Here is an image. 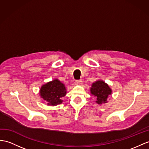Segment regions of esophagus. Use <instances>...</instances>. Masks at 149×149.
I'll return each instance as SVG.
<instances>
[{
    "mask_svg": "<svg viewBox=\"0 0 149 149\" xmlns=\"http://www.w3.org/2000/svg\"><path fill=\"white\" fill-rule=\"evenodd\" d=\"M82 83L83 82L81 79H78V80H76L74 81V84L77 85H82Z\"/></svg>",
    "mask_w": 149,
    "mask_h": 149,
    "instance_id": "1",
    "label": "esophagus"
}]
</instances>
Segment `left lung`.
<instances>
[{
    "label": "left lung",
    "mask_w": 149,
    "mask_h": 149,
    "mask_svg": "<svg viewBox=\"0 0 149 149\" xmlns=\"http://www.w3.org/2000/svg\"><path fill=\"white\" fill-rule=\"evenodd\" d=\"M90 92L92 95L97 97L96 102L102 104L107 102L108 96L111 94V89L103 81H97L92 84Z\"/></svg>",
    "instance_id": "obj_1"
}]
</instances>
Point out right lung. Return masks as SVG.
Returning <instances> with one entry per match:
<instances>
[{"mask_svg": "<svg viewBox=\"0 0 149 149\" xmlns=\"http://www.w3.org/2000/svg\"><path fill=\"white\" fill-rule=\"evenodd\" d=\"M66 93L64 85L58 79H54L43 85L40 92L41 97L47 101L49 106H56L62 103L61 98L66 95Z\"/></svg>", "mask_w": 149, "mask_h": 149, "instance_id": "obj_1", "label": "right lung"}]
</instances>
